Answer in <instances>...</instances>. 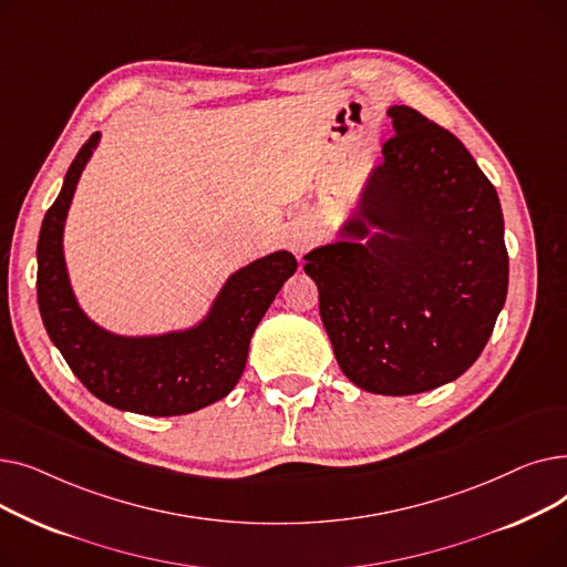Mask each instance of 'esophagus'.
<instances>
[{"mask_svg":"<svg viewBox=\"0 0 567 567\" xmlns=\"http://www.w3.org/2000/svg\"><path fill=\"white\" fill-rule=\"evenodd\" d=\"M310 241H312V234H310L308 227H299V229H293V231L289 234V248H291L296 255L303 252V250L310 246Z\"/></svg>","mask_w":567,"mask_h":567,"instance_id":"34e87169","label":"esophagus"}]
</instances>
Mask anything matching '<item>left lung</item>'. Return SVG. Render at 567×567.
I'll use <instances>...</instances> for the list:
<instances>
[{"mask_svg": "<svg viewBox=\"0 0 567 567\" xmlns=\"http://www.w3.org/2000/svg\"><path fill=\"white\" fill-rule=\"evenodd\" d=\"M306 274L336 361L359 389L415 395L455 381L485 349L508 293L496 188L466 146L406 105Z\"/></svg>", "mask_w": 567, "mask_h": 567, "instance_id": "1", "label": "left lung"}]
</instances>
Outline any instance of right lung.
<instances>
[{"label": "right lung", "instance_id": "1", "mask_svg": "<svg viewBox=\"0 0 567 567\" xmlns=\"http://www.w3.org/2000/svg\"><path fill=\"white\" fill-rule=\"evenodd\" d=\"M101 133L84 142L41 225L37 246L39 310L52 344L101 402L142 415H184L231 393L248 361L250 338L276 293L296 271L287 250L234 271L206 315L186 329L122 336L89 317L71 285L64 229L80 176Z\"/></svg>", "mask_w": 567, "mask_h": 567}]
</instances>
